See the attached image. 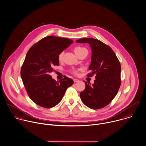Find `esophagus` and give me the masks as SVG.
Listing matches in <instances>:
<instances>
[{
    "label": "esophagus",
    "mask_w": 146,
    "mask_h": 146,
    "mask_svg": "<svg viewBox=\"0 0 146 146\" xmlns=\"http://www.w3.org/2000/svg\"><path fill=\"white\" fill-rule=\"evenodd\" d=\"M79 80H78V79H74V83H76V82H78Z\"/></svg>",
    "instance_id": "1"
}]
</instances>
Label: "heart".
Here are the masks:
<instances>
[{
    "instance_id": "heart-1",
    "label": "heart",
    "mask_w": 146,
    "mask_h": 146,
    "mask_svg": "<svg viewBox=\"0 0 146 146\" xmlns=\"http://www.w3.org/2000/svg\"><path fill=\"white\" fill-rule=\"evenodd\" d=\"M87 50L86 48H83V47H80V46H77V47H75L74 48V51L75 52L76 54H78L79 53H80V52H82L83 50ZM63 52H60L59 54V56H58V59L59 60H61L63 58ZM73 73L75 75H76L78 74V71H73Z\"/></svg>"
}]
</instances>
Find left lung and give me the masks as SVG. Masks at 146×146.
<instances>
[{
  "label": "left lung",
  "mask_w": 146,
  "mask_h": 146,
  "mask_svg": "<svg viewBox=\"0 0 146 146\" xmlns=\"http://www.w3.org/2000/svg\"><path fill=\"white\" fill-rule=\"evenodd\" d=\"M77 43H88L91 48L92 58L87 76L96 75L94 83L90 86L87 82L85 90L80 96L83 104L92 109H98L108 105L116 96L121 86V67L113 50L108 45L93 38H83ZM90 84V82L89 83Z\"/></svg>",
  "instance_id": "8db88e82"
}]
</instances>
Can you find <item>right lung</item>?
<instances>
[{"mask_svg": "<svg viewBox=\"0 0 146 146\" xmlns=\"http://www.w3.org/2000/svg\"><path fill=\"white\" fill-rule=\"evenodd\" d=\"M72 43L70 39L50 36L28 50L21 77L29 97L38 105L45 108L55 106L74 84L73 80L66 76L56 81L49 74L54 66H59V54Z\"/></svg>", "mask_w": 146, "mask_h": 146, "instance_id": "add662e5", "label": "right lung"}]
</instances>
